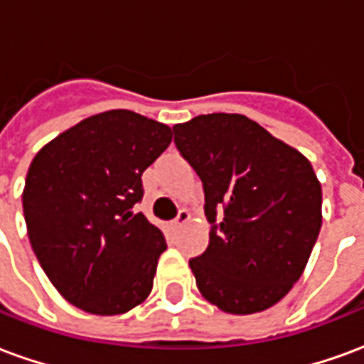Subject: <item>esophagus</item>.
I'll return each mask as SVG.
<instances>
[{"label": "esophagus", "instance_id": "1", "mask_svg": "<svg viewBox=\"0 0 364 364\" xmlns=\"http://www.w3.org/2000/svg\"><path fill=\"white\" fill-rule=\"evenodd\" d=\"M189 220H191L189 210H181V213L177 214V218H175V220L171 222L169 226H171V230H179V228H183V226H185V224H187Z\"/></svg>", "mask_w": 364, "mask_h": 364}]
</instances>
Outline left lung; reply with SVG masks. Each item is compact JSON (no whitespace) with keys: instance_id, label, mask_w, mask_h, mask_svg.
I'll list each match as a JSON object with an SVG mask.
<instances>
[{"instance_id":"8db88e82","label":"left lung","mask_w":364,"mask_h":364,"mask_svg":"<svg viewBox=\"0 0 364 364\" xmlns=\"http://www.w3.org/2000/svg\"><path fill=\"white\" fill-rule=\"evenodd\" d=\"M173 132L213 224L206 252L189 261L198 292L226 314L267 310L304 273L320 234L312 164L244 114H198Z\"/></svg>"}]
</instances>
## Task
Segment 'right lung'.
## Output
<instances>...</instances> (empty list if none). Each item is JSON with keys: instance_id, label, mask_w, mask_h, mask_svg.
I'll list each match as a JSON object with an SVG mask.
<instances>
[{"instance_id": "obj_1", "label": "right lung", "mask_w": 364, "mask_h": 364, "mask_svg": "<svg viewBox=\"0 0 364 364\" xmlns=\"http://www.w3.org/2000/svg\"><path fill=\"white\" fill-rule=\"evenodd\" d=\"M171 128L127 109L97 112L44 144L31 161L23 213L36 259L62 296L95 316L150 296L166 237L132 206Z\"/></svg>"}]
</instances>
